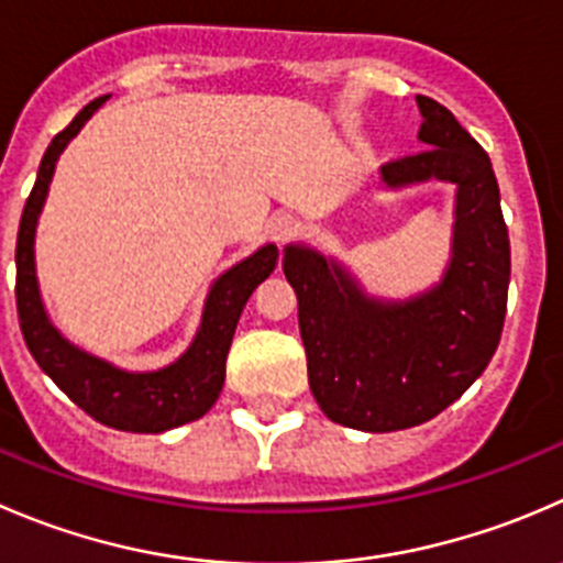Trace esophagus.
Returning <instances> with one entry per match:
<instances>
[{"mask_svg": "<svg viewBox=\"0 0 563 563\" xmlns=\"http://www.w3.org/2000/svg\"><path fill=\"white\" fill-rule=\"evenodd\" d=\"M269 233L277 244H288L299 233V220L291 214L275 217V222L269 225Z\"/></svg>", "mask_w": 563, "mask_h": 563, "instance_id": "1", "label": "esophagus"}]
</instances>
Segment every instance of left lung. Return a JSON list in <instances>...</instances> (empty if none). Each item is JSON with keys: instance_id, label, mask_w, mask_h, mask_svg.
I'll return each instance as SVG.
<instances>
[{"instance_id": "left-lung-1", "label": "left lung", "mask_w": 563, "mask_h": 563, "mask_svg": "<svg viewBox=\"0 0 563 563\" xmlns=\"http://www.w3.org/2000/svg\"><path fill=\"white\" fill-rule=\"evenodd\" d=\"M420 154L382 165L387 187L454 181V255L443 283L409 302H376L335 264L286 247L308 382L324 415L363 432L427 423L482 376L506 319L511 250L487 151L434 98L418 96Z\"/></svg>"}]
</instances>
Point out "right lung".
<instances>
[{
    "label": "right lung",
    "instance_id": "right-lung-1",
    "mask_svg": "<svg viewBox=\"0 0 563 563\" xmlns=\"http://www.w3.org/2000/svg\"><path fill=\"white\" fill-rule=\"evenodd\" d=\"M109 96H101L87 103L54 136L52 145L43 154L35 187L26 198L24 214H21L19 242H15V308H19V324L30 354L76 407L85 409L103 427L120 429V432L159 434L189 423V420H198L220 398L222 382H225L228 349H231L233 332H236V321L247 305L250 294L277 266V247L266 244L214 283L198 338L187 349V354L167 368L151 371V374H129V371L114 368V365L70 346L54 330L41 305L32 244H35L37 214H41L43 200H46L57 156L63 154L65 145L79 134L87 118Z\"/></svg>",
    "mask_w": 563,
    "mask_h": 563
}]
</instances>
